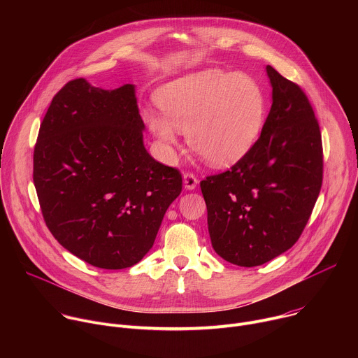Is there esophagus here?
<instances>
[{
    "instance_id": "34e87169",
    "label": "esophagus",
    "mask_w": 358,
    "mask_h": 358,
    "mask_svg": "<svg viewBox=\"0 0 358 358\" xmlns=\"http://www.w3.org/2000/svg\"><path fill=\"white\" fill-rule=\"evenodd\" d=\"M182 181H184L185 189H188V191L195 189V187H196V184H198V180H196L192 174H189V173H187V174L182 176Z\"/></svg>"
}]
</instances>
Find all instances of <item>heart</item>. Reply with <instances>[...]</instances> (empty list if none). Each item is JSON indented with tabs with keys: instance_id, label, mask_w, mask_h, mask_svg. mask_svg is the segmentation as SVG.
Wrapping results in <instances>:
<instances>
[{
	"instance_id": "1",
	"label": "heart",
	"mask_w": 358,
	"mask_h": 358,
	"mask_svg": "<svg viewBox=\"0 0 358 358\" xmlns=\"http://www.w3.org/2000/svg\"><path fill=\"white\" fill-rule=\"evenodd\" d=\"M157 101L164 116L145 112L144 120L169 162L176 159L182 131L191 150L210 166L229 167L257 143L264 127V93L241 73L207 69L185 75L164 85Z\"/></svg>"
}]
</instances>
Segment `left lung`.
<instances>
[{"label": "left lung", "mask_w": 358, "mask_h": 358, "mask_svg": "<svg viewBox=\"0 0 358 358\" xmlns=\"http://www.w3.org/2000/svg\"><path fill=\"white\" fill-rule=\"evenodd\" d=\"M266 73L272 108L261 137L229 171L201 181L213 248L243 268L296 243L323 180L322 134L309 99L271 65Z\"/></svg>", "instance_id": "8db88e82"}]
</instances>
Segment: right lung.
<instances>
[{
	"instance_id": "right-lung-1",
	"label": "right lung",
	"mask_w": 358,
	"mask_h": 358,
	"mask_svg": "<svg viewBox=\"0 0 358 358\" xmlns=\"http://www.w3.org/2000/svg\"><path fill=\"white\" fill-rule=\"evenodd\" d=\"M136 86L66 83L50 101L34 150V184L46 227L101 269L136 265L152 248L181 174L143 141Z\"/></svg>"
}]
</instances>
